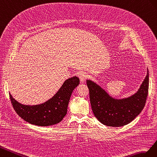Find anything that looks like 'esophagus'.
<instances>
[{"instance_id":"34e87169","label":"esophagus","mask_w":157,"mask_h":157,"mask_svg":"<svg viewBox=\"0 0 157 157\" xmlns=\"http://www.w3.org/2000/svg\"><path fill=\"white\" fill-rule=\"evenodd\" d=\"M78 78L80 79V81H81V82H82V83L86 81L87 78V75L85 72H79L78 74Z\"/></svg>"}]
</instances>
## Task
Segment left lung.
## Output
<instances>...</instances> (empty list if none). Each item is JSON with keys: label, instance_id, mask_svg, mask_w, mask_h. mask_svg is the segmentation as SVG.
I'll return each instance as SVG.
<instances>
[{"label": "left lung", "instance_id": "8db88e82", "mask_svg": "<svg viewBox=\"0 0 157 157\" xmlns=\"http://www.w3.org/2000/svg\"><path fill=\"white\" fill-rule=\"evenodd\" d=\"M93 113L102 124L121 127L130 123L140 114L147 101L149 91V71L140 89L128 98H113L96 83L87 80Z\"/></svg>", "mask_w": 157, "mask_h": 157}]
</instances>
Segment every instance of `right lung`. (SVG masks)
I'll list each match as a JSON object with an SVG mask.
<instances>
[{
	"instance_id": "add662e5",
	"label": "right lung",
	"mask_w": 157,
	"mask_h": 157,
	"mask_svg": "<svg viewBox=\"0 0 157 157\" xmlns=\"http://www.w3.org/2000/svg\"><path fill=\"white\" fill-rule=\"evenodd\" d=\"M79 79L74 76L66 79L59 90L51 98L37 105H24L16 101L9 93L13 108L20 117L29 124L39 126L55 125L66 115L70 98Z\"/></svg>"
}]
</instances>
